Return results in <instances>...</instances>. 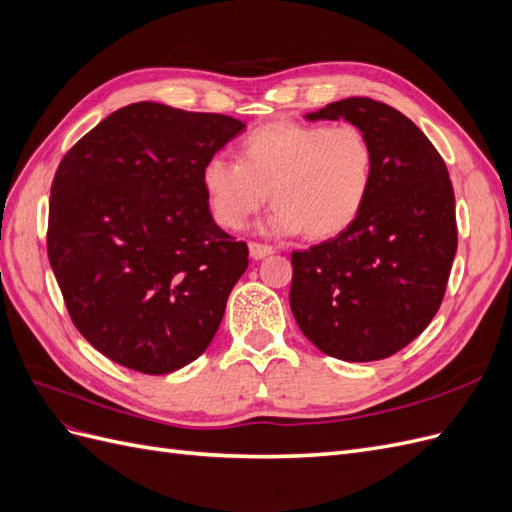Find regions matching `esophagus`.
Returning a JSON list of instances; mask_svg holds the SVG:
<instances>
[{
    "mask_svg": "<svg viewBox=\"0 0 512 512\" xmlns=\"http://www.w3.org/2000/svg\"><path fill=\"white\" fill-rule=\"evenodd\" d=\"M275 250L271 245H265V243H256V241H252L250 243V256L254 258V260H262V258H267V256H271Z\"/></svg>",
    "mask_w": 512,
    "mask_h": 512,
    "instance_id": "1",
    "label": "esophagus"
}]
</instances>
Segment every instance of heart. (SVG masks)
I'll return each mask as SVG.
<instances>
[{
	"label": "heart",
	"instance_id": "heart-1",
	"mask_svg": "<svg viewBox=\"0 0 512 512\" xmlns=\"http://www.w3.org/2000/svg\"><path fill=\"white\" fill-rule=\"evenodd\" d=\"M376 175V151L359 126L271 121L243 136L239 162L213 156L200 181L215 222L239 230L275 203L273 235L333 239L363 213Z\"/></svg>",
	"mask_w": 512,
	"mask_h": 512
}]
</instances>
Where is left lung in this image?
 <instances>
[{"mask_svg": "<svg viewBox=\"0 0 512 512\" xmlns=\"http://www.w3.org/2000/svg\"><path fill=\"white\" fill-rule=\"evenodd\" d=\"M305 119H346L365 130L376 175L346 232L292 252L290 309L324 354L380 361L421 335L440 309L457 252L453 183L438 149L389 104L346 98Z\"/></svg>", "mask_w": 512, "mask_h": 512, "instance_id": "8db88e82", "label": "left lung"}]
</instances>
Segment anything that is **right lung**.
<instances>
[{
    "label": "right lung",
    "instance_id": "1",
    "mask_svg": "<svg viewBox=\"0 0 512 512\" xmlns=\"http://www.w3.org/2000/svg\"><path fill=\"white\" fill-rule=\"evenodd\" d=\"M243 128L136 102L59 162L46 250L74 327L111 361L162 376L211 344L250 252L213 222L200 173Z\"/></svg>",
    "mask_w": 512,
    "mask_h": 512
}]
</instances>
